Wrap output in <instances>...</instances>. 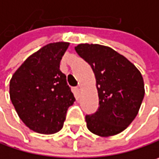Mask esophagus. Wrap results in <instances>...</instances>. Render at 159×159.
<instances>
[{"label":"esophagus","instance_id":"obj_1","mask_svg":"<svg viewBox=\"0 0 159 159\" xmlns=\"http://www.w3.org/2000/svg\"><path fill=\"white\" fill-rule=\"evenodd\" d=\"M82 89H83V86H82L81 84H79V85L76 87V90H77V92H81V91H82Z\"/></svg>","mask_w":159,"mask_h":159}]
</instances>
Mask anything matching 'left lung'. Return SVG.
Here are the masks:
<instances>
[{
	"mask_svg": "<svg viewBox=\"0 0 159 159\" xmlns=\"http://www.w3.org/2000/svg\"><path fill=\"white\" fill-rule=\"evenodd\" d=\"M75 48L94 72L99 100L97 112L85 116L87 129L101 137L123 132L135 119L144 97L140 71L108 46L84 43Z\"/></svg>",
	"mask_w": 159,
	"mask_h": 159,
	"instance_id": "1",
	"label": "left lung"
}]
</instances>
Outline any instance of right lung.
Returning <instances> with one entry per match:
<instances>
[{
	"mask_svg": "<svg viewBox=\"0 0 159 159\" xmlns=\"http://www.w3.org/2000/svg\"><path fill=\"white\" fill-rule=\"evenodd\" d=\"M69 42H53L30 55L10 80L9 93L16 112L30 130L52 134L61 130L67 110L75 100L60 70Z\"/></svg>",
	"mask_w": 159,
	"mask_h": 159,
	"instance_id": "1",
	"label": "right lung"
}]
</instances>
